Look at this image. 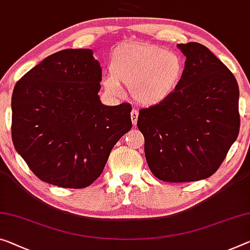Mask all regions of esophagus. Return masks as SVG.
Returning a JSON list of instances; mask_svg holds the SVG:
<instances>
[{
	"label": "esophagus",
	"mask_w": 250,
	"mask_h": 250,
	"mask_svg": "<svg viewBox=\"0 0 250 250\" xmlns=\"http://www.w3.org/2000/svg\"><path fill=\"white\" fill-rule=\"evenodd\" d=\"M130 118H132V124L136 125L137 124V118H138V112L135 108H133L132 112H130Z\"/></svg>",
	"instance_id": "34e87169"
}]
</instances>
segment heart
<instances>
[{
  "mask_svg": "<svg viewBox=\"0 0 250 250\" xmlns=\"http://www.w3.org/2000/svg\"><path fill=\"white\" fill-rule=\"evenodd\" d=\"M110 77L103 79L108 93L118 95L120 86L129 88L134 101L155 106L174 93L181 82L183 62L179 55L148 43H123L110 56Z\"/></svg>",
  "mask_w": 250,
  "mask_h": 250,
  "instance_id": "1",
  "label": "heart"
}]
</instances>
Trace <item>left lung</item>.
I'll use <instances>...</instances> for the list:
<instances>
[{
    "label": "left lung",
    "instance_id": "obj_1",
    "mask_svg": "<svg viewBox=\"0 0 250 250\" xmlns=\"http://www.w3.org/2000/svg\"><path fill=\"white\" fill-rule=\"evenodd\" d=\"M187 57L178 88L140 110L149 170L165 182H190L216 172L237 140L239 88L232 72L198 42L178 44Z\"/></svg>",
    "mask_w": 250,
    "mask_h": 250
}]
</instances>
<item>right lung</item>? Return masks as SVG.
Segmentation results:
<instances>
[{
  "label": "right lung",
  "instance_id": "add662e5",
  "mask_svg": "<svg viewBox=\"0 0 250 250\" xmlns=\"http://www.w3.org/2000/svg\"><path fill=\"white\" fill-rule=\"evenodd\" d=\"M102 68L90 49L42 60L12 94V141L34 174L61 188L90 186L110 151L132 128V106L103 105Z\"/></svg>",
  "mask_w": 250,
  "mask_h": 250
}]
</instances>
